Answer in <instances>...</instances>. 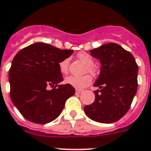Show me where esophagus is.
<instances>
[{
	"label": "esophagus",
	"instance_id": "esophagus-1",
	"mask_svg": "<svg viewBox=\"0 0 151 151\" xmlns=\"http://www.w3.org/2000/svg\"><path fill=\"white\" fill-rule=\"evenodd\" d=\"M83 92V91L82 90H76V94H80L81 93H82Z\"/></svg>",
	"mask_w": 151,
	"mask_h": 151
}]
</instances>
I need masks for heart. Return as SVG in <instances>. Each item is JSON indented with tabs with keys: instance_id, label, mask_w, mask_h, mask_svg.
Returning a JSON list of instances; mask_svg holds the SVG:
<instances>
[{
	"instance_id": "b5f03b06",
	"label": "heart",
	"mask_w": 151,
	"mask_h": 151,
	"mask_svg": "<svg viewBox=\"0 0 151 151\" xmlns=\"http://www.w3.org/2000/svg\"><path fill=\"white\" fill-rule=\"evenodd\" d=\"M78 58L79 60H81L86 64V71H88L91 74L95 73V68H93V60L92 57L87 53H80L78 54ZM69 58H64V60L59 63V68L62 73L66 74L68 73V68H69ZM92 81V78L89 74L77 77V76H69L65 78V83L71 85L72 87H75L77 89H82L84 87L90 85Z\"/></svg>"
}]
</instances>
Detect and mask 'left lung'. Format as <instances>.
Segmentation results:
<instances>
[{
  "mask_svg": "<svg viewBox=\"0 0 151 151\" xmlns=\"http://www.w3.org/2000/svg\"><path fill=\"white\" fill-rule=\"evenodd\" d=\"M101 62V73L93 84L95 101L84 107L90 119L111 124L124 116L137 89L138 66L130 52L114 43H109L90 51Z\"/></svg>",
  "mask_w": 151,
  "mask_h": 151,
  "instance_id": "left-lung-1",
  "label": "left lung"
}]
</instances>
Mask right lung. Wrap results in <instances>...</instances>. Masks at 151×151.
Instances as JSON below:
<instances>
[{
  "label": "right lung",
  "mask_w": 151,
  "mask_h": 151,
  "mask_svg": "<svg viewBox=\"0 0 151 151\" xmlns=\"http://www.w3.org/2000/svg\"><path fill=\"white\" fill-rule=\"evenodd\" d=\"M73 50H60L45 43L23 48L14 58L9 70L12 103L27 121L47 124L58 117L66 101L75 93L63 81L59 63ZM50 87L52 89L49 90Z\"/></svg>",
  "instance_id": "add662e5"
}]
</instances>
